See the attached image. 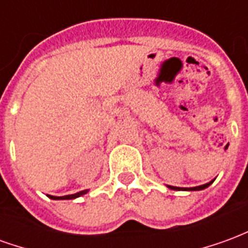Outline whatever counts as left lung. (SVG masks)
Wrapping results in <instances>:
<instances>
[{
  "label": "left lung",
  "mask_w": 248,
  "mask_h": 248,
  "mask_svg": "<svg viewBox=\"0 0 248 248\" xmlns=\"http://www.w3.org/2000/svg\"><path fill=\"white\" fill-rule=\"evenodd\" d=\"M215 179L213 181H210L208 183H204V185H201V186H195V187H175V186H167L169 188H171V190H178V191H199V190H204V188H207L211 183L214 182Z\"/></svg>",
  "instance_id": "1"
}]
</instances>
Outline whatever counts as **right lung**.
<instances>
[{"instance_id": "obj_1", "label": "right lung", "mask_w": 248, "mask_h": 248, "mask_svg": "<svg viewBox=\"0 0 248 248\" xmlns=\"http://www.w3.org/2000/svg\"><path fill=\"white\" fill-rule=\"evenodd\" d=\"M89 190H82L79 192H76V194H71V195H65V197H54V195H47L50 199H54V201H60V199H76L78 197H82L85 195Z\"/></svg>"}]
</instances>
